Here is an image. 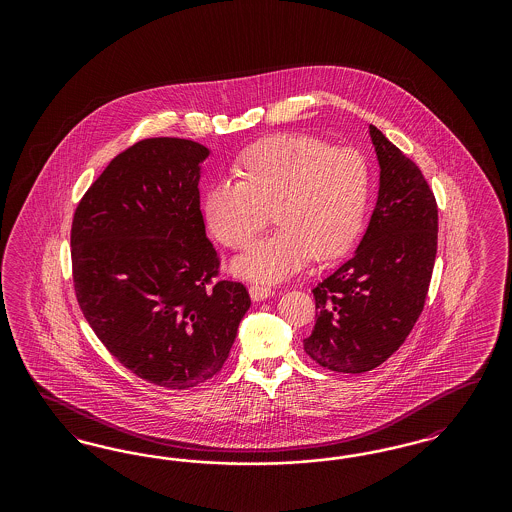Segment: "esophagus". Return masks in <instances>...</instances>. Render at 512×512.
<instances>
[{
    "instance_id": "obj_1",
    "label": "esophagus",
    "mask_w": 512,
    "mask_h": 512,
    "mask_svg": "<svg viewBox=\"0 0 512 512\" xmlns=\"http://www.w3.org/2000/svg\"><path fill=\"white\" fill-rule=\"evenodd\" d=\"M249 293H251V299H253V301H261V299L270 297V295L274 293V290H272L270 286H267V284H251V286H249Z\"/></svg>"
}]
</instances>
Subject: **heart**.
Returning a JSON list of instances; mask_svg holds the SVG:
<instances>
[{"label":"heart","mask_w":512,"mask_h":512,"mask_svg":"<svg viewBox=\"0 0 512 512\" xmlns=\"http://www.w3.org/2000/svg\"><path fill=\"white\" fill-rule=\"evenodd\" d=\"M240 178L215 182L203 215L220 244L244 249L274 207L278 228L234 261L251 280H282L311 255L334 259L357 238L370 194L366 159L307 134H276L247 147Z\"/></svg>","instance_id":"heart-1"}]
</instances>
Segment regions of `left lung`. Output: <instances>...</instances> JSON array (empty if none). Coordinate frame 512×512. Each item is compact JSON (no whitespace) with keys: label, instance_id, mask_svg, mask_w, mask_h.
<instances>
[{"label":"left lung","instance_id":"1","mask_svg":"<svg viewBox=\"0 0 512 512\" xmlns=\"http://www.w3.org/2000/svg\"><path fill=\"white\" fill-rule=\"evenodd\" d=\"M380 190L355 255L313 290L317 320L303 340L324 368L363 374L388 361L420 317L438 253V203L413 161L368 126Z\"/></svg>","mask_w":512,"mask_h":512}]
</instances>
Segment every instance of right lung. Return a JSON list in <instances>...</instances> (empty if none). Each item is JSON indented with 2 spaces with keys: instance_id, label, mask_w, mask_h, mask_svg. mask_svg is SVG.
Here are the masks:
<instances>
[{
  "instance_id": "right-lung-1",
  "label": "right lung",
  "mask_w": 512,
  "mask_h": 512,
  "mask_svg": "<svg viewBox=\"0 0 512 512\" xmlns=\"http://www.w3.org/2000/svg\"><path fill=\"white\" fill-rule=\"evenodd\" d=\"M209 149L147 138L119 153L80 199L71 228L74 292L107 351L138 378L190 390L219 372L251 299L215 280L199 174Z\"/></svg>"
}]
</instances>
